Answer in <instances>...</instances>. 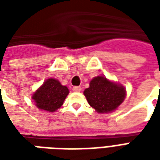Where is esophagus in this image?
<instances>
[{
    "mask_svg": "<svg viewBox=\"0 0 160 160\" xmlns=\"http://www.w3.org/2000/svg\"><path fill=\"white\" fill-rule=\"evenodd\" d=\"M73 92H80V91H81V87H73Z\"/></svg>",
    "mask_w": 160,
    "mask_h": 160,
    "instance_id": "esophagus-1",
    "label": "esophagus"
}]
</instances>
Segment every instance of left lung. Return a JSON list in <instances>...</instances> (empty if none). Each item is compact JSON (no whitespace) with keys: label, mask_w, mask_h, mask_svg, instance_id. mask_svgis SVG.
Masks as SVG:
<instances>
[{"label":"left lung","mask_w":160,"mask_h":160,"mask_svg":"<svg viewBox=\"0 0 160 160\" xmlns=\"http://www.w3.org/2000/svg\"><path fill=\"white\" fill-rule=\"evenodd\" d=\"M88 104L98 113L115 111L125 99L126 90L121 84L116 83L104 76L94 77L90 87L84 91Z\"/></svg>","instance_id":"obj_1"}]
</instances>
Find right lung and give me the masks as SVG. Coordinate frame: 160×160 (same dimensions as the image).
<instances>
[{
	"mask_svg": "<svg viewBox=\"0 0 160 160\" xmlns=\"http://www.w3.org/2000/svg\"><path fill=\"white\" fill-rule=\"evenodd\" d=\"M68 93V87L62 86L59 80L49 78L34 92L32 98L38 109L54 112L62 105Z\"/></svg>",
	"mask_w": 160,
	"mask_h": 160,
	"instance_id": "add662e5",
	"label": "right lung"
}]
</instances>
